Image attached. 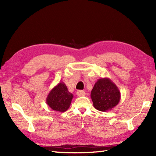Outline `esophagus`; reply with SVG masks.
Wrapping results in <instances>:
<instances>
[{
	"mask_svg": "<svg viewBox=\"0 0 156 156\" xmlns=\"http://www.w3.org/2000/svg\"><path fill=\"white\" fill-rule=\"evenodd\" d=\"M76 94H77L78 97H82V96H84L86 94L85 92L83 90H78L77 92H76Z\"/></svg>",
	"mask_w": 156,
	"mask_h": 156,
	"instance_id": "esophagus-1",
	"label": "esophagus"
}]
</instances>
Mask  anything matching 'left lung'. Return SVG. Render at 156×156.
<instances>
[{
	"label": "left lung",
	"instance_id": "left-lung-1",
	"mask_svg": "<svg viewBox=\"0 0 156 156\" xmlns=\"http://www.w3.org/2000/svg\"><path fill=\"white\" fill-rule=\"evenodd\" d=\"M93 105L97 110L106 112L116 107L121 99V92L110 78L97 80L91 91Z\"/></svg>",
	"mask_w": 156,
	"mask_h": 156
}]
</instances>
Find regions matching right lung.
Instances as JSON below:
<instances>
[{"instance_id":"right-lung-1","label":"right lung","mask_w":156,"mask_h":156,"mask_svg":"<svg viewBox=\"0 0 156 156\" xmlns=\"http://www.w3.org/2000/svg\"><path fill=\"white\" fill-rule=\"evenodd\" d=\"M73 94L69 92L64 82H59L49 92L46 103L52 110L65 112L69 108L73 98Z\"/></svg>"}]
</instances>
